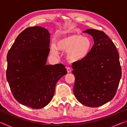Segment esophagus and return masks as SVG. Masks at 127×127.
I'll use <instances>...</instances> for the list:
<instances>
[{
	"instance_id": "obj_1",
	"label": "esophagus",
	"mask_w": 127,
	"mask_h": 127,
	"mask_svg": "<svg viewBox=\"0 0 127 127\" xmlns=\"http://www.w3.org/2000/svg\"><path fill=\"white\" fill-rule=\"evenodd\" d=\"M66 70H67L68 73H70L71 72V69H70L69 67H67L66 68Z\"/></svg>"
}]
</instances>
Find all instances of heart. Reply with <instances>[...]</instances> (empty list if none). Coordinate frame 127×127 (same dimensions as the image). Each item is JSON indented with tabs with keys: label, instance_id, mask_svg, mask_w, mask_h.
Masks as SVG:
<instances>
[{
	"label": "heart",
	"instance_id": "obj_1",
	"mask_svg": "<svg viewBox=\"0 0 127 127\" xmlns=\"http://www.w3.org/2000/svg\"><path fill=\"white\" fill-rule=\"evenodd\" d=\"M92 48L91 39L78 33L64 36L57 42V49L65 52L67 51L66 59L71 62L84 60L89 55ZM57 49L55 46L51 47V53L53 55H57Z\"/></svg>",
	"mask_w": 127,
	"mask_h": 127
}]
</instances>
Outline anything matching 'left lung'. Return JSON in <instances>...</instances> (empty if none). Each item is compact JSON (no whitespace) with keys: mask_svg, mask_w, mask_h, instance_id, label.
I'll list each match as a JSON object with an SVG mask.
<instances>
[{"mask_svg":"<svg viewBox=\"0 0 127 127\" xmlns=\"http://www.w3.org/2000/svg\"><path fill=\"white\" fill-rule=\"evenodd\" d=\"M83 32L93 37L94 44L84 60L72 64L73 92L82 104L98 107L112 100L117 92L122 76L119 55L104 32L87 29Z\"/></svg>","mask_w":127,"mask_h":127,"instance_id":"1","label":"left lung"}]
</instances>
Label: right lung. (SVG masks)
I'll return each mask as SVG.
<instances>
[{
    "mask_svg": "<svg viewBox=\"0 0 127 127\" xmlns=\"http://www.w3.org/2000/svg\"><path fill=\"white\" fill-rule=\"evenodd\" d=\"M50 33L44 27H28L19 34L7 56L6 76L17 101L32 109L46 106L56 83L67 73L63 64L46 65Z\"/></svg>",
    "mask_w": 127,
    "mask_h": 127,
    "instance_id": "right-lung-1",
    "label": "right lung"
}]
</instances>
